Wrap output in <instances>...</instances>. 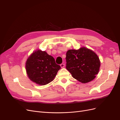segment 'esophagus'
I'll return each mask as SVG.
<instances>
[{
  "label": "esophagus",
  "mask_w": 120,
  "mask_h": 120,
  "mask_svg": "<svg viewBox=\"0 0 120 120\" xmlns=\"http://www.w3.org/2000/svg\"><path fill=\"white\" fill-rule=\"evenodd\" d=\"M60 66V67H61V68H63L64 67L65 64H61Z\"/></svg>",
  "instance_id": "esophagus-1"
}]
</instances>
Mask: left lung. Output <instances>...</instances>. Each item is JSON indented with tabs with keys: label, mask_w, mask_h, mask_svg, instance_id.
Instances as JSON below:
<instances>
[{
	"label": "left lung",
	"mask_w": 120,
	"mask_h": 120,
	"mask_svg": "<svg viewBox=\"0 0 120 120\" xmlns=\"http://www.w3.org/2000/svg\"><path fill=\"white\" fill-rule=\"evenodd\" d=\"M66 68L72 77L82 83L95 78L99 72L100 61L92 50L86 48L68 50L66 53Z\"/></svg>",
	"instance_id": "left-lung-1"
}]
</instances>
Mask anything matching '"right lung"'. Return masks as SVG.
Wrapping results in <instances>:
<instances>
[{
	"instance_id": "right-lung-1",
	"label": "right lung",
	"mask_w": 120,
	"mask_h": 120,
	"mask_svg": "<svg viewBox=\"0 0 120 120\" xmlns=\"http://www.w3.org/2000/svg\"><path fill=\"white\" fill-rule=\"evenodd\" d=\"M25 67L28 78L39 85H45L52 81L61 68L52 56L41 50L31 54Z\"/></svg>"
}]
</instances>
